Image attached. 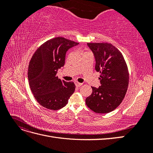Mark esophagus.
Returning <instances> with one entry per match:
<instances>
[{
	"label": "esophagus",
	"instance_id": "1",
	"mask_svg": "<svg viewBox=\"0 0 153 153\" xmlns=\"http://www.w3.org/2000/svg\"><path fill=\"white\" fill-rule=\"evenodd\" d=\"M75 85H76V87H80V86L82 85V83H79V82H78L77 81H75Z\"/></svg>",
	"mask_w": 153,
	"mask_h": 153
}]
</instances>
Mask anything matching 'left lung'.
I'll return each instance as SVG.
<instances>
[{
    "label": "left lung",
    "mask_w": 153,
    "mask_h": 153,
    "mask_svg": "<svg viewBox=\"0 0 153 153\" xmlns=\"http://www.w3.org/2000/svg\"><path fill=\"white\" fill-rule=\"evenodd\" d=\"M96 59V70L100 72L101 85L92 87V94L85 99L93 112L106 114L121 103L129 84V72L121 52L107 43H87Z\"/></svg>",
    "instance_id": "left-lung-1"
}]
</instances>
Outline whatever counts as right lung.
<instances>
[{
    "label": "right lung",
    "mask_w": 153,
    "mask_h": 153,
    "mask_svg": "<svg viewBox=\"0 0 153 153\" xmlns=\"http://www.w3.org/2000/svg\"><path fill=\"white\" fill-rule=\"evenodd\" d=\"M78 44L57 37L41 45L32 55L28 68L29 86L35 99L43 107L52 110L62 108L75 91L74 82L61 80L57 73L64 65L68 49Z\"/></svg>",
    "instance_id": "1"
}]
</instances>
